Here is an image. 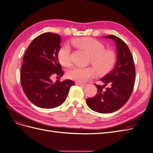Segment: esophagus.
<instances>
[{
	"mask_svg": "<svg viewBox=\"0 0 153 153\" xmlns=\"http://www.w3.org/2000/svg\"><path fill=\"white\" fill-rule=\"evenodd\" d=\"M75 84L76 85H86L85 83H82V82H76Z\"/></svg>",
	"mask_w": 153,
	"mask_h": 153,
	"instance_id": "34e87169",
	"label": "esophagus"
}]
</instances>
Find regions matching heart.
Listing matches in <instances>:
<instances>
[{
    "label": "heart",
    "mask_w": 153,
    "mask_h": 153,
    "mask_svg": "<svg viewBox=\"0 0 153 153\" xmlns=\"http://www.w3.org/2000/svg\"><path fill=\"white\" fill-rule=\"evenodd\" d=\"M73 46L85 50L91 55V62L99 73L109 72L116 62V55L112 50H105V45L93 38H78L71 41ZM58 61L63 66L71 64V48L64 44L57 53ZM94 68L74 67L69 69L67 76L70 79L79 82H85L96 75Z\"/></svg>",
    "instance_id": "heart-1"
}]
</instances>
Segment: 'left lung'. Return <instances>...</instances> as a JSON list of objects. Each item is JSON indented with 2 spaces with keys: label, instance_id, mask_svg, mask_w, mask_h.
<instances>
[{
  "label": "left lung",
  "instance_id": "8db88e82",
  "mask_svg": "<svg viewBox=\"0 0 153 153\" xmlns=\"http://www.w3.org/2000/svg\"><path fill=\"white\" fill-rule=\"evenodd\" d=\"M103 38L114 41L117 61L112 70L100 79L104 85L95 84L98 92L93 98H88L86 103L96 112L108 114L121 108L129 100L134 87L135 68L130 50L122 39L114 35ZM106 85L109 87L103 90Z\"/></svg>",
  "mask_w": 153,
  "mask_h": 153
}]
</instances>
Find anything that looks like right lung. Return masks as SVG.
Here are the masks:
<instances>
[{"label": "right lung", "mask_w": 153, "mask_h": 153, "mask_svg": "<svg viewBox=\"0 0 153 153\" xmlns=\"http://www.w3.org/2000/svg\"><path fill=\"white\" fill-rule=\"evenodd\" d=\"M61 37L47 32L33 39L24 57L21 69L22 89L30 101L43 108H53L65 101L75 84L71 80L53 83L51 77L64 75L57 59Z\"/></svg>", "instance_id": "obj_1"}]
</instances>
